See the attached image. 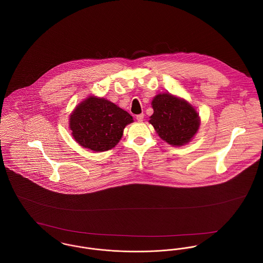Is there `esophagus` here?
Listing matches in <instances>:
<instances>
[{"label":"esophagus","instance_id":"esophagus-1","mask_svg":"<svg viewBox=\"0 0 263 263\" xmlns=\"http://www.w3.org/2000/svg\"><path fill=\"white\" fill-rule=\"evenodd\" d=\"M144 114L142 113V114H139V115H137V120L139 121V122H142L143 120H144Z\"/></svg>","mask_w":263,"mask_h":263}]
</instances>
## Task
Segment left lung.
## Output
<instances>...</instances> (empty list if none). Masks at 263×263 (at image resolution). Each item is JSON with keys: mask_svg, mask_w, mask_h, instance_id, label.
<instances>
[{"mask_svg": "<svg viewBox=\"0 0 263 263\" xmlns=\"http://www.w3.org/2000/svg\"><path fill=\"white\" fill-rule=\"evenodd\" d=\"M151 124L158 136L173 147L188 144L198 132L200 117L185 99L170 93H160L152 100Z\"/></svg>", "mask_w": 263, "mask_h": 263, "instance_id": "1", "label": "left lung"}]
</instances>
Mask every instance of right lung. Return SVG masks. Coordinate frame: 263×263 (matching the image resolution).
I'll use <instances>...</instances> for the list:
<instances>
[{"instance_id": "obj_1", "label": "right lung", "mask_w": 263, "mask_h": 263, "mask_svg": "<svg viewBox=\"0 0 263 263\" xmlns=\"http://www.w3.org/2000/svg\"><path fill=\"white\" fill-rule=\"evenodd\" d=\"M133 116L109 100L88 96L70 114L69 127L76 142L94 152L111 150L122 138Z\"/></svg>"}]
</instances>
